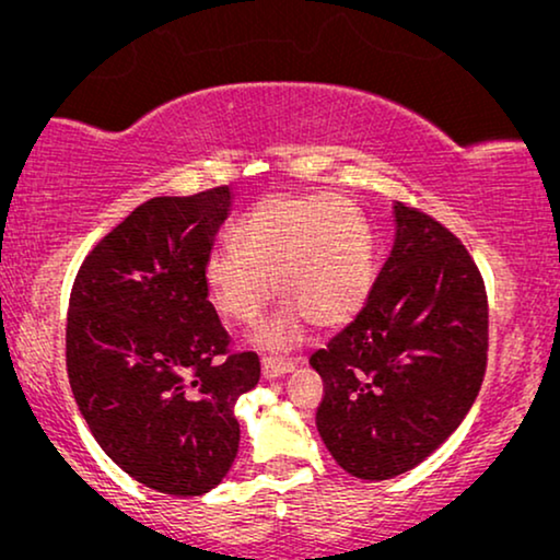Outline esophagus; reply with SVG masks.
Listing matches in <instances>:
<instances>
[{
    "mask_svg": "<svg viewBox=\"0 0 560 560\" xmlns=\"http://www.w3.org/2000/svg\"><path fill=\"white\" fill-rule=\"evenodd\" d=\"M293 370H295L293 362H278V359H270V357L262 359V377L265 380H278V377H282V374H288Z\"/></svg>",
    "mask_w": 560,
    "mask_h": 560,
    "instance_id": "esophagus-1",
    "label": "esophagus"
}]
</instances>
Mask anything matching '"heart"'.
I'll use <instances>...</instances> for the list:
<instances>
[{"instance_id":"heart-1","label":"heart","mask_w":560,"mask_h":560,"mask_svg":"<svg viewBox=\"0 0 560 560\" xmlns=\"http://www.w3.org/2000/svg\"><path fill=\"white\" fill-rule=\"evenodd\" d=\"M236 247L206 255L203 280L219 313L255 324L278 293L290 303L255 341L290 349L313 320L336 328L362 308L372 288L374 252L362 213L334 194H275L234 229Z\"/></svg>"}]
</instances>
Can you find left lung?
Returning a JSON list of instances; mask_svg holds the SVG:
<instances>
[{"label":"left lung","instance_id":"8db88e82","mask_svg":"<svg viewBox=\"0 0 560 560\" xmlns=\"http://www.w3.org/2000/svg\"><path fill=\"white\" fill-rule=\"evenodd\" d=\"M395 242L357 318L311 357L316 425L351 477L410 471L462 425L487 370V293L446 226L395 201Z\"/></svg>","mask_w":560,"mask_h":560}]
</instances>
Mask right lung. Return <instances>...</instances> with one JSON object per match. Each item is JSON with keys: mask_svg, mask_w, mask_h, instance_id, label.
I'll list each match as a JSON object with an SVG mask.
<instances>
[{"mask_svg": "<svg viewBox=\"0 0 560 560\" xmlns=\"http://www.w3.org/2000/svg\"><path fill=\"white\" fill-rule=\"evenodd\" d=\"M229 186L137 206L83 259L66 326L68 380L119 469L173 497L206 494L240 451L234 405L259 382L255 351L229 354L206 255Z\"/></svg>", "mask_w": 560, "mask_h": 560, "instance_id": "1", "label": "right lung"}]
</instances>
